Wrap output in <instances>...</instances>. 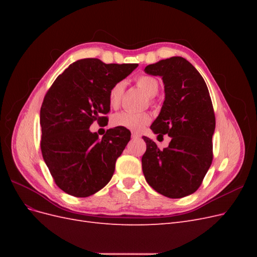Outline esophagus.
Returning a JSON list of instances; mask_svg holds the SVG:
<instances>
[{"instance_id":"obj_1","label":"esophagus","mask_w":257,"mask_h":257,"mask_svg":"<svg viewBox=\"0 0 257 257\" xmlns=\"http://www.w3.org/2000/svg\"><path fill=\"white\" fill-rule=\"evenodd\" d=\"M142 136L139 135L138 133H135V132H133V133H132V138L133 139H138V138H141Z\"/></svg>"}]
</instances>
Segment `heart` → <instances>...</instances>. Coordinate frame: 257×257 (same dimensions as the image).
Wrapping results in <instances>:
<instances>
[{"mask_svg":"<svg viewBox=\"0 0 257 257\" xmlns=\"http://www.w3.org/2000/svg\"><path fill=\"white\" fill-rule=\"evenodd\" d=\"M136 84L142 89L148 97H154L159 92V82L151 76L143 75L136 79ZM124 91V83L122 81L116 82L108 94V99L111 107H118ZM151 122V115L148 112H133V111H121L113 114L111 123L115 127H123L133 132L143 131L148 124Z\"/></svg>","mask_w":257,"mask_h":257,"instance_id":"obj_1","label":"heart"}]
</instances>
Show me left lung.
Returning a JSON list of instances; mask_svg holds the SVG:
<instances>
[{
  "label": "left lung",
  "mask_w": 257,
  "mask_h": 257,
  "mask_svg": "<svg viewBox=\"0 0 257 257\" xmlns=\"http://www.w3.org/2000/svg\"><path fill=\"white\" fill-rule=\"evenodd\" d=\"M145 73L161 76L165 100L151 125L154 134H168L172 142L160 150L144 136L147 150L143 172L152 189L169 198L195 192L211 165L215 116L203 77L189 61L172 57L146 66Z\"/></svg>",
  "instance_id": "obj_1"
}]
</instances>
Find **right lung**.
I'll return each mask as SVG.
<instances>
[{"instance_id":"obj_1","label":"right lung","mask_w":257,"mask_h":257,"mask_svg":"<svg viewBox=\"0 0 257 257\" xmlns=\"http://www.w3.org/2000/svg\"><path fill=\"white\" fill-rule=\"evenodd\" d=\"M137 66L78 60L46 93L40 116L42 154L54 182L69 195L88 197L110 181L131 133L114 127L98 139L89 127L109 112L108 94L112 85Z\"/></svg>"}]
</instances>
